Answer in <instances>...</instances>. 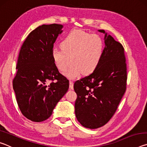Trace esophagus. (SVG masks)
<instances>
[{"label": "esophagus", "mask_w": 147, "mask_h": 147, "mask_svg": "<svg viewBox=\"0 0 147 147\" xmlns=\"http://www.w3.org/2000/svg\"><path fill=\"white\" fill-rule=\"evenodd\" d=\"M69 88L73 89V82L72 80H69Z\"/></svg>", "instance_id": "obj_1"}]
</instances>
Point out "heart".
I'll list each match as a JSON object with an SVG mask.
<instances>
[{
	"mask_svg": "<svg viewBox=\"0 0 147 147\" xmlns=\"http://www.w3.org/2000/svg\"><path fill=\"white\" fill-rule=\"evenodd\" d=\"M61 48L54 47L52 57L59 71L67 69L64 74L73 79L82 73L84 74L93 72L97 67L104 52L102 39L96 34H91L80 30H74L65 37Z\"/></svg>",
	"mask_w": 147,
	"mask_h": 147,
	"instance_id": "obj_1",
	"label": "heart"
}]
</instances>
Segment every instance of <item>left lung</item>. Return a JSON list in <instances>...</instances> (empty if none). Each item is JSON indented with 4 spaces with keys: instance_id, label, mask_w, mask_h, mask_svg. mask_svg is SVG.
<instances>
[{
    "instance_id": "left-lung-1",
    "label": "left lung",
    "mask_w": 147,
    "mask_h": 147,
    "mask_svg": "<svg viewBox=\"0 0 147 147\" xmlns=\"http://www.w3.org/2000/svg\"><path fill=\"white\" fill-rule=\"evenodd\" d=\"M103 55L97 67L74 84L75 115L84 127L95 129L108 123L126 91L127 72L124 49L104 30Z\"/></svg>"
}]
</instances>
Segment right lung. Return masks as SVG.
<instances>
[{
  "instance_id": "1",
  "label": "right lung",
  "mask_w": 147,
  "mask_h": 147,
  "mask_svg": "<svg viewBox=\"0 0 147 147\" xmlns=\"http://www.w3.org/2000/svg\"><path fill=\"white\" fill-rule=\"evenodd\" d=\"M62 24H43L31 32L20 50L13 88L21 113L29 120L50 117L68 91L69 83L59 73L52 49L62 33Z\"/></svg>"
}]
</instances>
